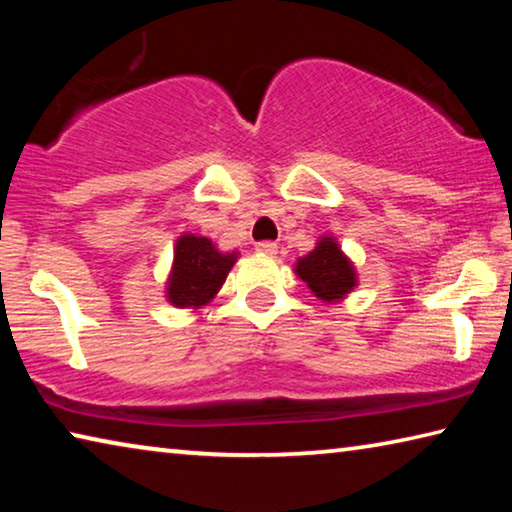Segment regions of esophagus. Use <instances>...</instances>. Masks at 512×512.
Instances as JSON below:
<instances>
[{"instance_id": "esophagus-1", "label": "esophagus", "mask_w": 512, "mask_h": 512, "mask_svg": "<svg viewBox=\"0 0 512 512\" xmlns=\"http://www.w3.org/2000/svg\"><path fill=\"white\" fill-rule=\"evenodd\" d=\"M255 250H257V253H262V255H275L277 244H275V241H257Z\"/></svg>"}]
</instances>
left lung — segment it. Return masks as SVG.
Wrapping results in <instances>:
<instances>
[{
    "instance_id": "obj_1",
    "label": "left lung",
    "mask_w": 512,
    "mask_h": 512,
    "mask_svg": "<svg viewBox=\"0 0 512 512\" xmlns=\"http://www.w3.org/2000/svg\"><path fill=\"white\" fill-rule=\"evenodd\" d=\"M296 273L316 298L325 302L341 300L357 284L354 268L334 239L323 237L307 257L298 259Z\"/></svg>"
}]
</instances>
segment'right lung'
I'll use <instances>...</instances> for the list:
<instances>
[{
  "instance_id": "add662e5",
  "label": "right lung",
  "mask_w": 512,
  "mask_h": 512,
  "mask_svg": "<svg viewBox=\"0 0 512 512\" xmlns=\"http://www.w3.org/2000/svg\"><path fill=\"white\" fill-rule=\"evenodd\" d=\"M237 253H219L207 237L185 235L173 255L167 298L176 307H201L221 289Z\"/></svg>"
}]
</instances>
